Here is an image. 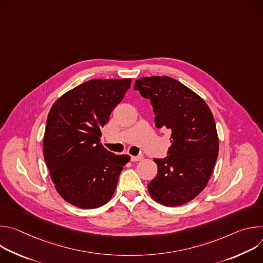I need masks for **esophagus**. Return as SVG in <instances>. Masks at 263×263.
<instances>
[{"instance_id": "obj_1", "label": "esophagus", "mask_w": 263, "mask_h": 263, "mask_svg": "<svg viewBox=\"0 0 263 263\" xmlns=\"http://www.w3.org/2000/svg\"><path fill=\"white\" fill-rule=\"evenodd\" d=\"M142 159V156L139 155V156H131V160L132 161H139Z\"/></svg>"}]
</instances>
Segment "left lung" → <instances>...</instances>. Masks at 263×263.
<instances>
[{
    "mask_svg": "<svg viewBox=\"0 0 263 263\" xmlns=\"http://www.w3.org/2000/svg\"><path fill=\"white\" fill-rule=\"evenodd\" d=\"M133 87L151 101L156 127L172 132L167 156L154 158L158 172L148 193L162 205H183L205 189L217 159L213 116L201 97L171 77L141 78Z\"/></svg>",
    "mask_w": 263,
    "mask_h": 263,
    "instance_id": "8db88e82",
    "label": "left lung"
}]
</instances>
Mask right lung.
I'll use <instances>...</instances> for the list:
<instances>
[{"label":"right lung","mask_w":263,"mask_h":263,"mask_svg":"<svg viewBox=\"0 0 263 263\" xmlns=\"http://www.w3.org/2000/svg\"><path fill=\"white\" fill-rule=\"evenodd\" d=\"M131 79H92L52 106L44 156L58 194L69 204L93 209L114 196L129 155H116L100 143L101 128L123 101Z\"/></svg>","instance_id":"1"}]
</instances>
